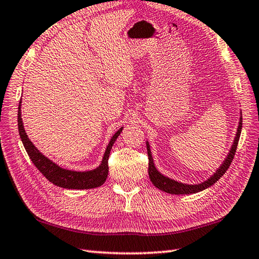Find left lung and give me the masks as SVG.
Listing matches in <instances>:
<instances>
[{
	"mask_svg": "<svg viewBox=\"0 0 259 259\" xmlns=\"http://www.w3.org/2000/svg\"><path fill=\"white\" fill-rule=\"evenodd\" d=\"M241 126H243V117H240L239 119V125H238V130L237 134H236L235 140L232 149H230L228 156L226 158V160L224 161V163L221 166L216 172L213 174V176H211L210 178L208 180L203 181L201 184L198 185H185L178 183V181H175L172 179H170L168 177H164L160 172L158 171L155 167V163H153L152 160V156H151V151H150V147L149 144L147 142V151H148V159H149V168H148V172H149V177L151 183L153 184V186L157 187L158 189H160L164 192H168V194H172V195H189V194H195V192L201 191L203 189L208 188V187L212 186L217 180L221 179V177H223L224 174L227 171V169L229 168L230 163L233 162V159L235 157L236 153V149H237V145L239 141V137H240V133H241Z\"/></svg>",
	"mask_w": 259,
	"mask_h": 259,
	"instance_id": "left-lung-1",
	"label": "left lung"
}]
</instances>
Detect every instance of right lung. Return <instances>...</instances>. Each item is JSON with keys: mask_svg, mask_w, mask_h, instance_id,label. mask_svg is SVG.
<instances>
[{"mask_svg": "<svg viewBox=\"0 0 259 259\" xmlns=\"http://www.w3.org/2000/svg\"><path fill=\"white\" fill-rule=\"evenodd\" d=\"M18 125L21 140L23 142V146L25 148L27 155H29L32 162L34 163V166L38 169V171L45 176V177L53 185L67 189H91L97 188V187H100L101 185L104 184L109 171L108 160L110 151H111V148L114 144V141L117 140L120 133L122 131V128H120L117 133L113 135L107 147L106 152H104L100 166L95 170H90V171L79 172L59 167L58 164L51 161L50 159L43 156L42 153L36 149L35 146L32 144L31 140H29L23 128V123H22L21 100L19 103L18 110Z\"/></svg>", "mask_w": 259, "mask_h": 259, "instance_id": "1", "label": "right lung"}]
</instances>
